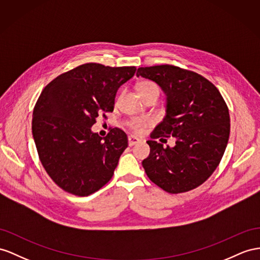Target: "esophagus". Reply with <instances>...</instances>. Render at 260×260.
I'll return each mask as SVG.
<instances>
[{
	"label": "esophagus",
	"mask_w": 260,
	"mask_h": 260,
	"mask_svg": "<svg viewBox=\"0 0 260 260\" xmlns=\"http://www.w3.org/2000/svg\"><path fill=\"white\" fill-rule=\"evenodd\" d=\"M139 142H141V139L135 137V136H129V137H128V145L131 146V147H132V146H134V145L138 144Z\"/></svg>",
	"instance_id": "esophagus-1"
}]
</instances>
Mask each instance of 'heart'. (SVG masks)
<instances>
[{
	"mask_svg": "<svg viewBox=\"0 0 260 260\" xmlns=\"http://www.w3.org/2000/svg\"><path fill=\"white\" fill-rule=\"evenodd\" d=\"M137 91L139 95L142 98H145L146 95L151 94V93H157L159 95V88L158 85L154 82L150 81V80H144L137 84ZM129 127L132 131L135 133H141L146 125H148V121H142V119H133L129 122Z\"/></svg>",
	"mask_w": 260,
	"mask_h": 260,
	"instance_id": "heart-1",
	"label": "heart"
}]
</instances>
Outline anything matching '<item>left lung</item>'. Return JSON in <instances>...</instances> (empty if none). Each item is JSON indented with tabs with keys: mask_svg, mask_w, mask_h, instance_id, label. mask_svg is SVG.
Here are the masks:
<instances>
[{
	"mask_svg": "<svg viewBox=\"0 0 260 260\" xmlns=\"http://www.w3.org/2000/svg\"><path fill=\"white\" fill-rule=\"evenodd\" d=\"M137 77L155 81L167 95V109L151 138L175 137L174 147L148 141L143 167L150 180L168 193L201 185L214 172L230 137V113L216 86L197 72L171 64L138 68Z\"/></svg>",
	"mask_w": 260,
	"mask_h": 260,
	"instance_id": "left-lung-1",
	"label": "left lung"
}]
</instances>
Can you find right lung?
<instances>
[{
    "instance_id": "1",
    "label": "right lung",
    "mask_w": 260,
    "mask_h": 260,
    "mask_svg": "<svg viewBox=\"0 0 260 260\" xmlns=\"http://www.w3.org/2000/svg\"><path fill=\"white\" fill-rule=\"evenodd\" d=\"M135 71L136 67L84 63L58 76L39 95L32 137L46 172L68 193L90 196L114 175L127 135L114 127L101 137L91 127L99 115L113 112L118 88Z\"/></svg>"
}]
</instances>
